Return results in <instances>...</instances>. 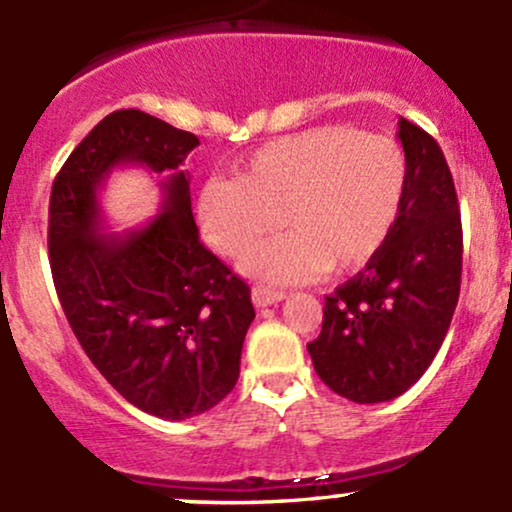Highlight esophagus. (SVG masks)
I'll list each match as a JSON object with an SVG mask.
<instances>
[{
  "label": "esophagus",
  "mask_w": 512,
  "mask_h": 512,
  "mask_svg": "<svg viewBox=\"0 0 512 512\" xmlns=\"http://www.w3.org/2000/svg\"><path fill=\"white\" fill-rule=\"evenodd\" d=\"M283 298H285L283 293H278V290L266 288V285H254V288H251V300H254L256 307L276 305V302H280Z\"/></svg>",
  "instance_id": "esophagus-1"
}]
</instances>
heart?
<instances>
[{"label": "heart", "mask_w": 512, "mask_h": 512, "mask_svg": "<svg viewBox=\"0 0 512 512\" xmlns=\"http://www.w3.org/2000/svg\"><path fill=\"white\" fill-rule=\"evenodd\" d=\"M408 188V166L388 136L320 126L251 153L236 180L214 178L197 195L207 244L239 256L278 224L288 234L258 244L241 271L276 285L366 266L386 244Z\"/></svg>", "instance_id": "1"}]
</instances>
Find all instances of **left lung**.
<instances>
[{
	"label": "left lung",
	"instance_id": "left-lung-1",
	"mask_svg": "<svg viewBox=\"0 0 512 512\" xmlns=\"http://www.w3.org/2000/svg\"><path fill=\"white\" fill-rule=\"evenodd\" d=\"M408 188L388 241L361 273L324 298L307 344L317 376L354 403L398 398L432 364L461 285V217L452 173L427 131L398 122Z\"/></svg>",
	"mask_w": 512,
	"mask_h": 512
}]
</instances>
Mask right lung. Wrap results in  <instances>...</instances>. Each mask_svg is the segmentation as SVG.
Segmentation results:
<instances>
[{"label":"right lung","instance_id":"obj_1","mask_svg":"<svg viewBox=\"0 0 512 512\" xmlns=\"http://www.w3.org/2000/svg\"><path fill=\"white\" fill-rule=\"evenodd\" d=\"M195 134L119 109L60 168L48 207V254L65 317L97 371L161 420L202 415L236 386L256 312L251 290L202 246L180 166ZM141 165L162 181V212L141 230L102 233L108 173Z\"/></svg>","mask_w":512,"mask_h":512}]
</instances>
